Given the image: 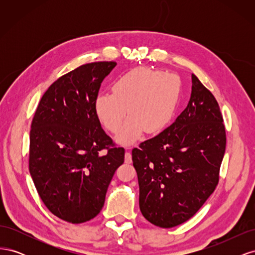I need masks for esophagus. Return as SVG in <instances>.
Returning a JSON list of instances; mask_svg holds the SVG:
<instances>
[{"label": "esophagus", "instance_id": "34e87169", "mask_svg": "<svg viewBox=\"0 0 255 255\" xmlns=\"http://www.w3.org/2000/svg\"><path fill=\"white\" fill-rule=\"evenodd\" d=\"M125 160H126L127 164H130V163H132V154H130L129 151H127V152H126Z\"/></svg>", "mask_w": 255, "mask_h": 255}]
</instances>
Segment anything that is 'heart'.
Instances as JSON below:
<instances>
[{
	"mask_svg": "<svg viewBox=\"0 0 255 255\" xmlns=\"http://www.w3.org/2000/svg\"><path fill=\"white\" fill-rule=\"evenodd\" d=\"M112 92H100L95 100L99 120L112 133L117 132L126 115L130 118L116 136L121 144H129L143 130L155 134L163 130L174 117L180 101L182 82L176 74L149 68H136L119 75Z\"/></svg>",
	"mask_w": 255,
	"mask_h": 255,
	"instance_id": "1",
	"label": "heart"
}]
</instances>
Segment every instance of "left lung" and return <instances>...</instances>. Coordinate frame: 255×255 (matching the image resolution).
I'll use <instances>...</instances> for the list:
<instances>
[{
	"mask_svg": "<svg viewBox=\"0 0 255 255\" xmlns=\"http://www.w3.org/2000/svg\"><path fill=\"white\" fill-rule=\"evenodd\" d=\"M187 107L170 127L132 150L143 217L159 228L187 221L219 181L226 128L212 92L191 74Z\"/></svg>",
	"mask_w": 255,
	"mask_h": 255,
	"instance_id": "8db88e82",
	"label": "left lung"
}]
</instances>
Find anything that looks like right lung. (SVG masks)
Returning a JSON list of instances; mask_svg holds the SVG:
<instances>
[{
  "label": "right lung",
  "instance_id": "1",
  "mask_svg": "<svg viewBox=\"0 0 255 255\" xmlns=\"http://www.w3.org/2000/svg\"><path fill=\"white\" fill-rule=\"evenodd\" d=\"M116 65L98 61L61 76L44 92L30 126L29 173L44 205L67 222L101 212L125 161V149L114 145L95 111L101 83Z\"/></svg>",
  "mask_w": 255,
  "mask_h": 255
}]
</instances>
